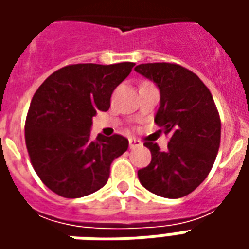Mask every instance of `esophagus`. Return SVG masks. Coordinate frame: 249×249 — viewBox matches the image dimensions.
I'll return each mask as SVG.
<instances>
[{
	"label": "esophagus",
	"mask_w": 249,
	"mask_h": 249,
	"mask_svg": "<svg viewBox=\"0 0 249 249\" xmlns=\"http://www.w3.org/2000/svg\"><path fill=\"white\" fill-rule=\"evenodd\" d=\"M141 142L139 140H136V139H129V148L130 149H133L136 146H140Z\"/></svg>",
	"instance_id": "obj_1"
}]
</instances>
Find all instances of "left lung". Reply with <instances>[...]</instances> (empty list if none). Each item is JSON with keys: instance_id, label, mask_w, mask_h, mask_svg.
I'll return each instance as SVG.
<instances>
[{"instance_id": "left-lung-1", "label": "left lung", "mask_w": 249, "mask_h": 249, "mask_svg": "<svg viewBox=\"0 0 249 249\" xmlns=\"http://www.w3.org/2000/svg\"><path fill=\"white\" fill-rule=\"evenodd\" d=\"M135 71L160 89L155 123L171 136L165 152L156 142H144L152 160L137 172L139 180L157 196H187L208 176L219 151L221 121L213 97L193 71L178 64H141Z\"/></svg>"}]
</instances>
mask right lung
<instances>
[{"mask_svg": "<svg viewBox=\"0 0 249 249\" xmlns=\"http://www.w3.org/2000/svg\"><path fill=\"white\" fill-rule=\"evenodd\" d=\"M133 66L66 65L36 90L25 121V142L36 173L52 192L77 198L107 184L110 164L129 142L121 135L92 140V119L98 110H108L112 93Z\"/></svg>", "mask_w": 249, "mask_h": 249, "instance_id": "obj_1", "label": "right lung"}]
</instances>
